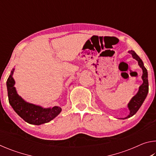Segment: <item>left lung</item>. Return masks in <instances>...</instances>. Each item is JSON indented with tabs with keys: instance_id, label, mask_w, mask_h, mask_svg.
<instances>
[{
	"instance_id": "1",
	"label": "left lung",
	"mask_w": 156,
	"mask_h": 156,
	"mask_svg": "<svg viewBox=\"0 0 156 156\" xmlns=\"http://www.w3.org/2000/svg\"><path fill=\"white\" fill-rule=\"evenodd\" d=\"M128 52L132 55V56H133L134 59H136L137 61H138L139 66L142 68V80H143V83L140 86L138 94H137L135 96L132 98L130 102L128 104V107L129 111H130V113H129V115L127 117L124 118V119L130 118L134 114H136V112H138V109H140V107H141L142 103H143L144 100L146 98V97L147 96L148 91H149V83H148V73L147 69L144 67L143 62H142L140 58L136 54V53L135 51H133V50H131V51H129Z\"/></svg>"
}]
</instances>
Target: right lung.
Instances as JSON below:
<instances>
[{
	"label": "right lung",
	"instance_id": "obj_1",
	"mask_svg": "<svg viewBox=\"0 0 156 156\" xmlns=\"http://www.w3.org/2000/svg\"><path fill=\"white\" fill-rule=\"evenodd\" d=\"M14 70L12 71L7 79V87L9 102L17 114L25 122L36 125L47 123L56 117L61 112L60 107H54L51 109H43L40 106L28 103L18 96L14 87L15 81L12 77Z\"/></svg>",
	"mask_w": 156,
	"mask_h": 156
}]
</instances>
